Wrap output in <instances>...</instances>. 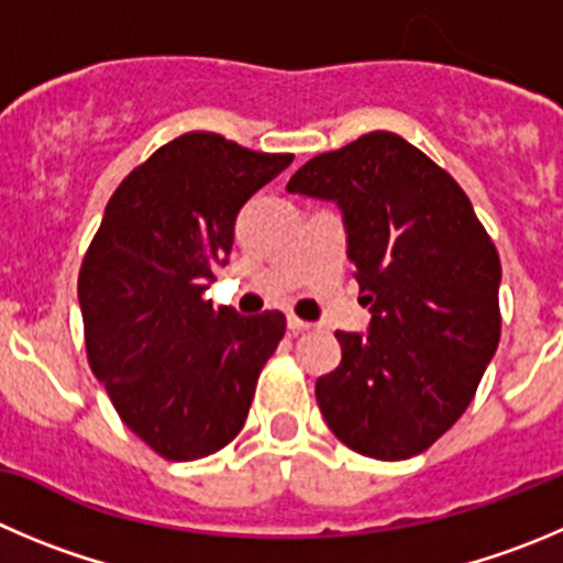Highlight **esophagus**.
I'll use <instances>...</instances> for the list:
<instances>
[{"label": "esophagus", "mask_w": 563, "mask_h": 563, "mask_svg": "<svg viewBox=\"0 0 563 563\" xmlns=\"http://www.w3.org/2000/svg\"><path fill=\"white\" fill-rule=\"evenodd\" d=\"M287 329H290L292 334H301V331L312 329V323H309V320L296 318V314H287Z\"/></svg>", "instance_id": "obj_1"}]
</instances>
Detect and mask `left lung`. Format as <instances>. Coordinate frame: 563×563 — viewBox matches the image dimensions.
<instances>
[{
    "instance_id": "1",
    "label": "left lung",
    "mask_w": 563,
    "mask_h": 563,
    "mask_svg": "<svg viewBox=\"0 0 563 563\" xmlns=\"http://www.w3.org/2000/svg\"><path fill=\"white\" fill-rule=\"evenodd\" d=\"M287 190L334 201L371 331H336L342 362L314 384L342 445L400 462L473 400L500 342V256L448 170L395 132L318 154Z\"/></svg>"
}]
</instances>
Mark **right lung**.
Returning <instances> with one entry per match:
<instances>
[{
	"label": "right lung",
	"instance_id": "right-lung-1",
	"mask_svg": "<svg viewBox=\"0 0 563 563\" xmlns=\"http://www.w3.org/2000/svg\"><path fill=\"white\" fill-rule=\"evenodd\" d=\"M290 163L187 132L118 185L90 240L77 285L90 371L118 417L170 462L238 437L285 336L282 312L243 318L201 296L229 262L240 207Z\"/></svg>",
	"mask_w": 563,
	"mask_h": 563
}]
</instances>
